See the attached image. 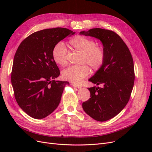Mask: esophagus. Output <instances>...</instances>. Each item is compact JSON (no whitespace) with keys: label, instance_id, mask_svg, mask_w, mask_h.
Masks as SVG:
<instances>
[{"label":"esophagus","instance_id":"obj_1","mask_svg":"<svg viewBox=\"0 0 152 152\" xmlns=\"http://www.w3.org/2000/svg\"><path fill=\"white\" fill-rule=\"evenodd\" d=\"M73 86V87H77V88H80V87H82V86L80 85V84H75V83H73L72 84Z\"/></svg>","mask_w":152,"mask_h":152}]
</instances>
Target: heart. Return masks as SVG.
<instances>
[{
  "label": "heart",
  "instance_id": "1",
  "mask_svg": "<svg viewBox=\"0 0 152 152\" xmlns=\"http://www.w3.org/2000/svg\"><path fill=\"white\" fill-rule=\"evenodd\" d=\"M96 40L84 35H77L69 41V46L73 51L81 53L79 63L81 65L72 66L65 69L62 77L65 80L73 83H79L89 75L91 69L98 71L105 61L106 53L104 48L96 45ZM68 51L63 42H59L54 45L52 57L58 65L64 66L68 63Z\"/></svg>",
  "mask_w": 152,
  "mask_h": 152
}]
</instances>
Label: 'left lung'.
Segmentation results:
<instances>
[{
	"instance_id": "left-lung-1",
	"label": "left lung",
	"mask_w": 152,
	"mask_h": 152,
	"mask_svg": "<svg viewBox=\"0 0 152 152\" xmlns=\"http://www.w3.org/2000/svg\"><path fill=\"white\" fill-rule=\"evenodd\" d=\"M80 34L99 39L106 53L103 66L89 80L102 87H89L91 98L82 103L87 115L104 122L120 113L129 100L135 79L134 62L127 45L115 31L96 28Z\"/></svg>"
}]
</instances>
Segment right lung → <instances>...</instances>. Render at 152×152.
<instances>
[{
	"label": "right lung",
	"instance_id": "add662e5",
	"mask_svg": "<svg viewBox=\"0 0 152 152\" xmlns=\"http://www.w3.org/2000/svg\"><path fill=\"white\" fill-rule=\"evenodd\" d=\"M75 32L65 28L34 32L22 41L14 57L11 83L16 101L29 116L44 118L59 104L67 81H56L60 72L53 60L54 45Z\"/></svg>",
	"mask_w": 152,
	"mask_h": 152
}]
</instances>
